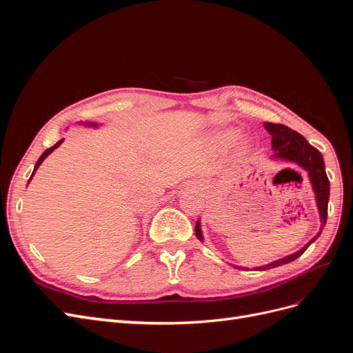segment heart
<instances>
[{"mask_svg": "<svg viewBox=\"0 0 353 353\" xmlns=\"http://www.w3.org/2000/svg\"><path fill=\"white\" fill-rule=\"evenodd\" d=\"M236 135H237L236 130H223L216 137H218V141L221 144L230 145L234 141V138H236ZM250 147H252V143H250L249 138H245V137L240 138L239 143H237V148H239L240 152H248V150H250Z\"/></svg>", "mask_w": 353, "mask_h": 353, "instance_id": "heart-1", "label": "heart"}]
</instances>
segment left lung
<instances>
[{"label":"left lung","mask_w":353,"mask_h":353,"mask_svg":"<svg viewBox=\"0 0 353 353\" xmlns=\"http://www.w3.org/2000/svg\"><path fill=\"white\" fill-rule=\"evenodd\" d=\"M265 130L270 132L271 135V144H272V156L271 160H283V162L288 163H294L297 166H301L307 172L309 183H311L312 191L315 194V203H316V209L319 213V222H321V227H319V231L315 234V236L309 240L302 249H299L297 252L284 256L281 259H276L274 262H270L262 266H254V271H265V270H271L276 268V266H281L284 263L292 262L297 259L309 245H311L319 236H321L323 228L327 222V208H328V199H330V181L325 174V163L323 154L319 153L315 147L309 144L305 137H302L299 132L290 130V128L285 125L280 123H271V122H265L263 123ZM196 236L200 241H205V237H203V231L200 225V219L196 223ZM239 270H249L244 268V266H236Z\"/></svg>","instance_id":"obj_1"}]
</instances>
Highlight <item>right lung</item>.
<instances>
[{
    "label": "right lung",
    "instance_id": "1",
    "mask_svg": "<svg viewBox=\"0 0 353 353\" xmlns=\"http://www.w3.org/2000/svg\"><path fill=\"white\" fill-rule=\"evenodd\" d=\"M79 125H83V126H87V128H95V130H97V128H100L101 125L100 123H97V122H90V121H85V122H78ZM63 141H65V138H61V140L60 141H57L54 145H52V147H50V148H47V150L44 152V153H42L41 156H39V159L37 160V163H35V168H34V172H32V175H30V178H29V181H28V184L30 183V181H32V178H34V175H35V172H37V169L41 166V163L42 162H44V160L47 159V156H50L52 152H54L56 150V148L57 147H60L61 145V143Z\"/></svg>",
    "mask_w": 353,
    "mask_h": 353
}]
</instances>
